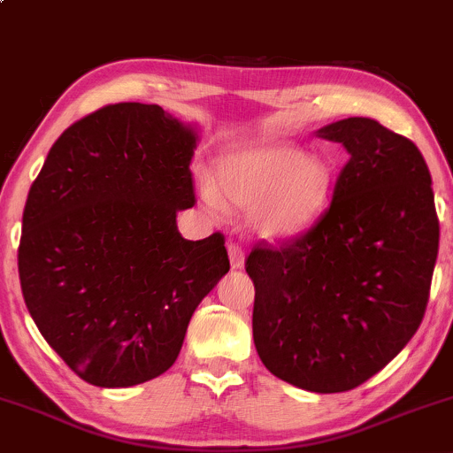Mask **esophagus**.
Instances as JSON below:
<instances>
[{
  "label": "esophagus",
  "mask_w": 453,
  "mask_h": 453,
  "mask_svg": "<svg viewBox=\"0 0 453 453\" xmlns=\"http://www.w3.org/2000/svg\"><path fill=\"white\" fill-rule=\"evenodd\" d=\"M227 253H230V264L234 270L242 268L244 266V251L241 247H238L236 242H230L227 244Z\"/></svg>",
  "instance_id": "1"
}]
</instances>
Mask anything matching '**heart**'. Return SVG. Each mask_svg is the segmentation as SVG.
Listing matches in <instances>:
<instances>
[{
	"label": "heart",
	"mask_w": 453,
	"mask_h": 453,
	"mask_svg": "<svg viewBox=\"0 0 453 453\" xmlns=\"http://www.w3.org/2000/svg\"><path fill=\"white\" fill-rule=\"evenodd\" d=\"M332 187V168L319 155L285 142H249L223 153L217 161V180L204 176L200 194L211 211L221 212L226 202L249 211V227L259 238L280 241L304 232Z\"/></svg>",
	"instance_id": "b5f03b06"
}]
</instances>
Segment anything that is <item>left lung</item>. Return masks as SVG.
<instances>
[{
    "instance_id": "1",
    "label": "left lung",
    "mask_w": 453,
    "mask_h": 453,
    "mask_svg": "<svg viewBox=\"0 0 453 453\" xmlns=\"http://www.w3.org/2000/svg\"><path fill=\"white\" fill-rule=\"evenodd\" d=\"M317 136L349 153L330 206L292 241L256 244L244 268L264 366L296 388L334 394L368 381L418 332L439 217L430 170L409 138L366 117Z\"/></svg>"
}]
</instances>
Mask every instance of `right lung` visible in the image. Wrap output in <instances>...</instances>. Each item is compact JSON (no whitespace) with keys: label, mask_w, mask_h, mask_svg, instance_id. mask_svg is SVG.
I'll list each match as a JSON object with an SVG mask.
<instances>
[{"label":"right lung","mask_w":453,"mask_h":453,"mask_svg":"<svg viewBox=\"0 0 453 453\" xmlns=\"http://www.w3.org/2000/svg\"><path fill=\"white\" fill-rule=\"evenodd\" d=\"M194 127L121 102L57 138L31 185L19 244L25 304L78 377L129 388L159 377L196 306L230 270L221 232L185 241Z\"/></svg>","instance_id":"1"}]
</instances>
